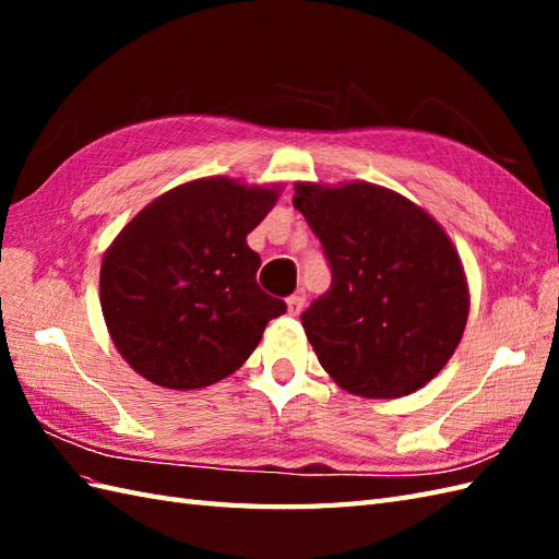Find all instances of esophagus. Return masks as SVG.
Instances as JSON below:
<instances>
[{"instance_id": "esophagus-1", "label": "esophagus", "mask_w": 559, "mask_h": 559, "mask_svg": "<svg viewBox=\"0 0 559 559\" xmlns=\"http://www.w3.org/2000/svg\"><path fill=\"white\" fill-rule=\"evenodd\" d=\"M286 305H288V312H290L293 317H298V314L302 312V307H305V295H302V293L290 295V298L286 300Z\"/></svg>"}]
</instances>
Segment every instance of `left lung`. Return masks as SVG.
Returning <instances> with one entry per match:
<instances>
[{
	"mask_svg": "<svg viewBox=\"0 0 559 559\" xmlns=\"http://www.w3.org/2000/svg\"><path fill=\"white\" fill-rule=\"evenodd\" d=\"M324 247L331 288L302 312L334 382L365 399L408 396L449 362L471 295L461 257L430 213L370 182H295Z\"/></svg>",
	"mask_w": 559,
	"mask_h": 559,
	"instance_id": "obj_1",
	"label": "left lung"
}]
</instances>
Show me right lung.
Instances as JSON below:
<instances>
[{"mask_svg":"<svg viewBox=\"0 0 559 559\" xmlns=\"http://www.w3.org/2000/svg\"><path fill=\"white\" fill-rule=\"evenodd\" d=\"M278 185L201 177L153 199L115 237L100 266V307L115 348L148 382L201 389L233 374L286 302L257 286L247 235Z\"/></svg>","mask_w":559,"mask_h":559,"instance_id":"obj_1","label":"right lung"}]
</instances>
